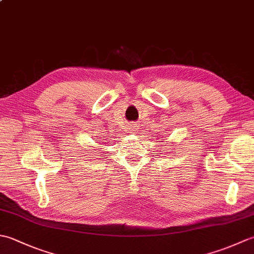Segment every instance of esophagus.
Segmentation results:
<instances>
[{
    "label": "esophagus",
    "mask_w": 254,
    "mask_h": 254,
    "mask_svg": "<svg viewBox=\"0 0 254 254\" xmlns=\"http://www.w3.org/2000/svg\"><path fill=\"white\" fill-rule=\"evenodd\" d=\"M128 130H130L131 132H133V131L137 130V127H135V124H130V126H128Z\"/></svg>",
    "instance_id": "esophagus-1"
}]
</instances>
